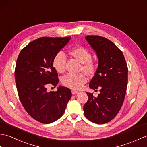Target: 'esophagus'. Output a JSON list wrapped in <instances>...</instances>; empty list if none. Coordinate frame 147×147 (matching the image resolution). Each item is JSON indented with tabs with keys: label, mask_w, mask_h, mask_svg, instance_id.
Wrapping results in <instances>:
<instances>
[{
	"label": "esophagus",
	"mask_w": 147,
	"mask_h": 147,
	"mask_svg": "<svg viewBox=\"0 0 147 147\" xmlns=\"http://www.w3.org/2000/svg\"><path fill=\"white\" fill-rule=\"evenodd\" d=\"M71 93H72V94H73V95H76V94H77V93H78L79 92L76 91V90H72Z\"/></svg>",
	"instance_id": "1"
}]
</instances>
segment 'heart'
<instances>
[{
	"instance_id": "heart-1",
	"label": "heart",
	"mask_w": 147,
	"mask_h": 147,
	"mask_svg": "<svg viewBox=\"0 0 147 147\" xmlns=\"http://www.w3.org/2000/svg\"><path fill=\"white\" fill-rule=\"evenodd\" d=\"M70 54L77 60L83 63L82 70L88 75H92L95 73L96 65L95 62L92 60V54L88 49L83 47H78L72 49L70 51ZM65 63L66 56L64 52H57L53 58V67L58 73H62L65 71ZM85 74L82 73L80 74H67L63 77L62 83L68 88L79 90L82 88L84 84L87 82V77Z\"/></svg>"
}]
</instances>
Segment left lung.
<instances>
[{
  "label": "left lung",
  "instance_id": "8db88e82",
  "mask_svg": "<svg viewBox=\"0 0 147 147\" xmlns=\"http://www.w3.org/2000/svg\"><path fill=\"white\" fill-rule=\"evenodd\" d=\"M86 39L95 50L98 66L90 81V88L100 93L97 97L86 93L88 101L84 105L85 117L96 124H105L115 117L123 104L127 84V65L121 50L111 40L97 35Z\"/></svg>",
  "mask_w": 147,
  "mask_h": 147
}]
</instances>
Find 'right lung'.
<instances>
[{
	"instance_id": "1",
	"label": "right lung",
	"mask_w": 147,
	"mask_h": 147,
	"mask_svg": "<svg viewBox=\"0 0 147 147\" xmlns=\"http://www.w3.org/2000/svg\"><path fill=\"white\" fill-rule=\"evenodd\" d=\"M70 39L41 37L22 49L17 59L15 79L19 98L28 114L41 123L59 119L71 98V90L66 87L47 91L48 85L56 86L59 83L53 58Z\"/></svg>"
}]
</instances>
